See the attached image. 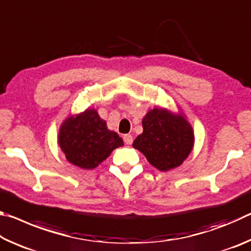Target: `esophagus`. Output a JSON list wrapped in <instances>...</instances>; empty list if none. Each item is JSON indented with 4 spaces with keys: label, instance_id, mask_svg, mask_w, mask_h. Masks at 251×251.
<instances>
[{
    "label": "esophagus",
    "instance_id": "esophagus-1",
    "mask_svg": "<svg viewBox=\"0 0 251 251\" xmlns=\"http://www.w3.org/2000/svg\"><path fill=\"white\" fill-rule=\"evenodd\" d=\"M124 142L127 144V145H130L131 143H133V136L131 135H129V134H126V135H124Z\"/></svg>",
    "mask_w": 251,
    "mask_h": 251
}]
</instances>
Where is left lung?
I'll list each match as a JSON object with an SVG mask.
<instances>
[{
	"label": "left lung",
	"mask_w": 251,
	"mask_h": 251,
	"mask_svg": "<svg viewBox=\"0 0 251 251\" xmlns=\"http://www.w3.org/2000/svg\"><path fill=\"white\" fill-rule=\"evenodd\" d=\"M142 123L143 133L136 137L133 147L160 172L180 166L195 143L193 127L182 112L176 114L155 107L144 116Z\"/></svg>",
	"instance_id": "8db88e82"
}]
</instances>
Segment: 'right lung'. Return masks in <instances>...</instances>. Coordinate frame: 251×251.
<instances>
[{
  "label": "right lung",
  "mask_w": 251,
  "mask_h": 251,
  "mask_svg": "<svg viewBox=\"0 0 251 251\" xmlns=\"http://www.w3.org/2000/svg\"><path fill=\"white\" fill-rule=\"evenodd\" d=\"M57 143L66 159L82 169L96 168L114 150L124 145L95 108L67 117L59 127Z\"/></svg>",
  "instance_id": "add662e5"
}]
</instances>
